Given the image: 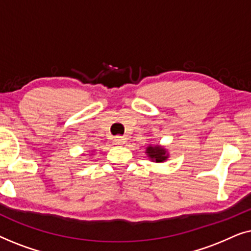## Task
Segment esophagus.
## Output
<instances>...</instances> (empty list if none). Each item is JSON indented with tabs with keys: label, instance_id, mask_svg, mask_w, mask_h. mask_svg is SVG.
<instances>
[{
	"label": "esophagus",
	"instance_id": "obj_1",
	"mask_svg": "<svg viewBox=\"0 0 251 251\" xmlns=\"http://www.w3.org/2000/svg\"><path fill=\"white\" fill-rule=\"evenodd\" d=\"M126 137H123V136H116V137H114V142H115V144H118V145H123V144L126 143Z\"/></svg>",
	"mask_w": 251,
	"mask_h": 251
}]
</instances>
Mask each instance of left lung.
Here are the masks:
<instances>
[{
  "instance_id": "left-lung-1",
  "label": "left lung",
  "mask_w": 251,
  "mask_h": 251,
  "mask_svg": "<svg viewBox=\"0 0 251 251\" xmlns=\"http://www.w3.org/2000/svg\"><path fill=\"white\" fill-rule=\"evenodd\" d=\"M145 153L149 159L152 161V162H164L169 159V153H168L167 149L164 146H161L159 144L156 145H153V144H150L149 146L146 147Z\"/></svg>"
}]
</instances>
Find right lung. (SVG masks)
<instances>
[{
  "label": "right lung",
  "mask_w": 251,
  "mask_h": 251,
  "mask_svg": "<svg viewBox=\"0 0 251 251\" xmlns=\"http://www.w3.org/2000/svg\"><path fill=\"white\" fill-rule=\"evenodd\" d=\"M91 155H92V154H91Z\"/></svg>",
  "instance_id": "1"
}]
</instances>
